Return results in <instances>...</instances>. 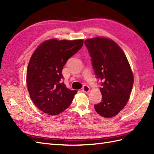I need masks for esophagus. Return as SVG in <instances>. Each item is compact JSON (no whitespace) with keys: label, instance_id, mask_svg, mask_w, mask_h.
Masks as SVG:
<instances>
[{"label":"esophagus","instance_id":"obj_1","mask_svg":"<svg viewBox=\"0 0 154 154\" xmlns=\"http://www.w3.org/2000/svg\"><path fill=\"white\" fill-rule=\"evenodd\" d=\"M89 91H90V88L87 85H83V87H82V91L84 93H88Z\"/></svg>","mask_w":154,"mask_h":154}]
</instances>
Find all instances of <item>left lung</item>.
Masks as SVG:
<instances>
[{"label":"left lung","instance_id":"obj_1","mask_svg":"<svg viewBox=\"0 0 154 154\" xmlns=\"http://www.w3.org/2000/svg\"><path fill=\"white\" fill-rule=\"evenodd\" d=\"M85 44L91 57L96 78L100 79L102 100L94 106L103 117L116 116L129 99L134 83L133 73L125 54L109 38L88 39Z\"/></svg>","mask_w":154,"mask_h":154}]
</instances>
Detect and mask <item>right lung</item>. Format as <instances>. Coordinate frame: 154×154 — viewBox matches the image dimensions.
I'll return each mask as SVG.
<instances>
[{"mask_svg": "<svg viewBox=\"0 0 154 154\" xmlns=\"http://www.w3.org/2000/svg\"><path fill=\"white\" fill-rule=\"evenodd\" d=\"M83 45V40L45 41L32 55L26 83L32 100L49 115H57L70 106L77 91L67 89L62 79L63 67Z\"/></svg>", "mask_w": 154, "mask_h": 154, "instance_id": "1", "label": "right lung"}]
</instances>
